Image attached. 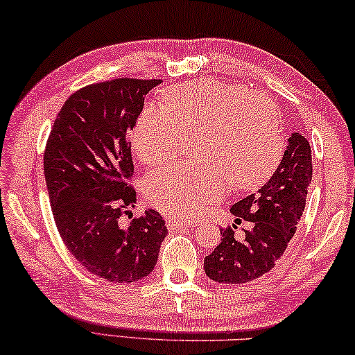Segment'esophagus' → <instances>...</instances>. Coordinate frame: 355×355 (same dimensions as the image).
<instances>
[{
  "mask_svg": "<svg viewBox=\"0 0 355 355\" xmlns=\"http://www.w3.org/2000/svg\"><path fill=\"white\" fill-rule=\"evenodd\" d=\"M195 223L191 221H182V220H174V218H168L166 220V227L168 231H179L182 227H191Z\"/></svg>",
  "mask_w": 355,
  "mask_h": 355,
  "instance_id": "esophagus-1",
  "label": "esophagus"
}]
</instances>
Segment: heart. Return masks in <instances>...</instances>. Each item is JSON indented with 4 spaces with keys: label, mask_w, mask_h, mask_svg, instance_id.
<instances>
[{
    "label": "heart",
    "mask_w": 355,
    "mask_h": 355,
    "mask_svg": "<svg viewBox=\"0 0 355 355\" xmlns=\"http://www.w3.org/2000/svg\"><path fill=\"white\" fill-rule=\"evenodd\" d=\"M165 107L148 105L137 120L130 146L145 164L176 155L185 134H195L200 160L166 164L143 182L148 202L162 214L191 220L234 189L262 185L284 155L275 101L240 84L196 80L164 93Z\"/></svg>",
    "instance_id": "obj_1"
}]
</instances>
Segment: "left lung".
I'll return each instance as SVG.
<instances>
[{
    "instance_id": "left-lung-1",
    "label": "left lung",
    "mask_w": 355,
    "mask_h": 355,
    "mask_svg": "<svg viewBox=\"0 0 355 355\" xmlns=\"http://www.w3.org/2000/svg\"><path fill=\"white\" fill-rule=\"evenodd\" d=\"M310 181L312 149L306 137L295 132L270 181L231 207L235 223L220 229L221 243L204 259L206 275L220 284H245L266 275L296 232ZM241 222L250 227L244 230V240L237 241L233 235Z\"/></svg>"
}]
</instances>
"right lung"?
I'll use <instances>...</instances> for the list:
<instances>
[{"label": "right lung", "mask_w": 355, "mask_h": 355, "mask_svg": "<svg viewBox=\"0 0 355 355\" xmlns=\"http://www.w3.org/2000/svg\"><path fill=\"white\" fill-rule=\"evenodd\" d=\"M160 79L118 78L85 85L67 99L49 132L43 170L55 226L92 275L129 284L146 277L166 237L155 210L120 225L134 207L129 132Z\"/></svg>", "instance_id": "right-lung-1"}]
</instances>
